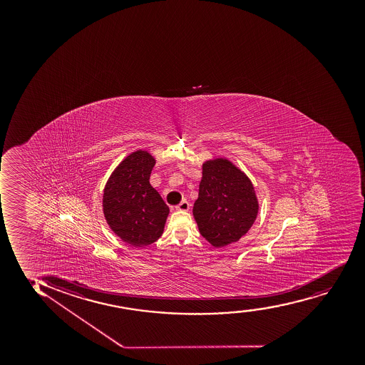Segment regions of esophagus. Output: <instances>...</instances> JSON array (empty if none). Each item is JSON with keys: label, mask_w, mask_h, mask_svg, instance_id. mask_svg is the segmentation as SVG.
I'll return each mask as SVG.
<instances>
[{"label": "esophagus", "mask_w": 365, "mask_h": 365, "mask_svg": "<svg viewBox=\"0 0 365 365\" xmlns=\"http://www.w3.org/2000/svg\"><path fill=\"white\" fill-rule=\"evenodd\" d=\"M176 210H184L187 212L190 210V203L187 201L181 202L180 205H175Z\"/></svg>", "instance_id": "esophagus-1"}]
</instances>
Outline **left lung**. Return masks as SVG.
Listing matches in <instances>:
<instances>
[{
  "instance_id": "1",
  "label": "left lung",
  "mask_w": 365,
  "mask_h": 365,
  "mask_svg": "<svg viewBox=\"0 0 365 365\" xmlns=\"http://www.w3.org/2000/svg\"><path fill=\"white\" fill-rule=\"evenodd\" d=\"M258 201L251 180L225 158L202 165L198 198L193 217L198 230L214 247H224L247 234L258 214Z\"/></svg>"
}]
</instances>
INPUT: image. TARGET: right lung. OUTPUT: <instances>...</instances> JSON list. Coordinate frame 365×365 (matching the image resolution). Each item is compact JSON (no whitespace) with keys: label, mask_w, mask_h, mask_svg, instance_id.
<instances>
[{"label":"right lung","mask_w":365,"mask_h":365,"mask_svg":"<svg viewBox=\"0 0 365 365\" xmlns=\"http://www.w3.org/2000/svg\"><path fill=\"white\" fill-rule=\"evenodd\" d=\"M155 164L148 152H133L114 169L103 191V214L109 227L135 247L160 239L169 214V207L150 184Z\"/></svg>","instance_id":"right-lung-1"}]
</instances>
